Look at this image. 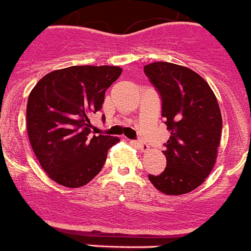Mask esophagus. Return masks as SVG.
<instances>
[{
    "instance_id": "1",
    "label": "esophagus",
    "mask_w": 251,
    "mask_h": 251,
    "mask_svg": "<svg viewBox=\"0 0 251 251\" xmlns=\"http://www.w3.org/2000/svg\"><path fill=\"white\" fill-rule=\"evenodd\" d=\"M136 143V146L138 147V149L141 150V151H147V150H150V146L147 145L146 142H143V141H137Z\"/></svg>"
}]
</instances>
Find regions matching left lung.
<instances>
[{
    "label": "left lung",
    "mask_w": 251,
    "mask_h": 251,
    "mask_svg": "<svg viewBox=\"0 0 251 251\" xmlns=\"http://www.w3.org/2000/svg\"><path fill=\"white\" fill-rule=\"evenodd\" d=\"M143 70L160 94L161 115L170 130L162 151L166 168L149 179L164 194H185L198 188L215 166L221 141V110L208 83L190 68L155 62Z\"/></svg>",
    "instance_id": "1"
}]
</instances>
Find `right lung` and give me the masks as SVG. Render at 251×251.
<instances>
[{"instance_id": "right-lung-1", "label": "right lung", "mask_w": 251, "mask_h": 251, "mask_svg": "<svg viewBox=\"0 0 251 251\" xmlns=\"http://www.w3.org/2000/svg\"><path fill=\"white\" fill-rule=\"evenodd\" d=\"M115 66H72L36 83L26 105L30 145L48 176L63 187L91 181L118 137L91 136L89 117L102 108L105 91L121 76ZM105 118L102 115V121Z\"/></svg>"}]
</instances>
